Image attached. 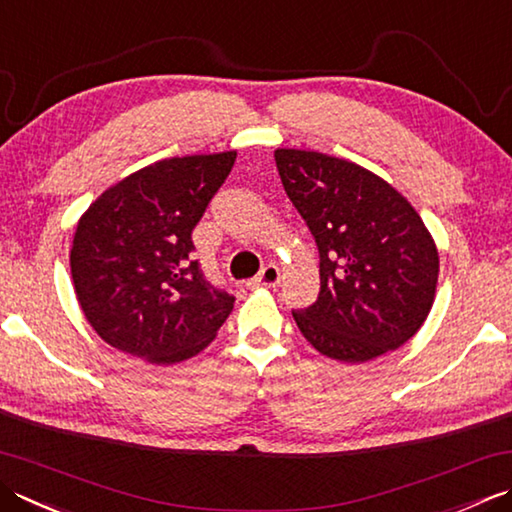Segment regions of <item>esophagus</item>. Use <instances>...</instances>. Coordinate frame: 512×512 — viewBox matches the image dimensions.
<instances>
[{
	"label": "esophagus",
	"instance_id": "34e87169",
	"mask_svg": "<svg viewBox=\"0 0 512 512\" xmlns=\"http://www.w3.org/2000/svg\"><path fill=\"white\" fill-rule=\"evenodd\" d=\"M279 282H282V273H279V268L275 264H268L259 270V275L253 279V282H250V286L275 288Z\"/></svg>",
	"mask_w": 512,
	"mask_h": 512
}]
</instances>
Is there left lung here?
Returning <instances> with one entry per match:
<instances>
[{"instance_id": "left-lung-1", "label": "left lung", "mask_w": 512, "mask_h": 512, "mask_svg": "<svg viewBox=\"0 0 512 512\" xmlns=\"http://www.w3.org/2000/svg\"><path fill=\"white\" fill-rule=\"evenodd\" d=\"M275 164L319 250V295L293 310L308 344L348 364L406 344L430 313L439 273L417 210L346 159L279 148Z\"/></svg>"}]
</instances>
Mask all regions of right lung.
Wrapping results in <instances>:
<instances>
[{
  "label": "right lung",
  "instance_id": "1",
  "mask_svg": "<svg viewBox=\"0 0 512 512\" xmlns=\"http://www.w3.org/2000/svg\"><path fill=\"white\" fill-rule=\"evenodd\" d=\"M235 157L230 150L162 159L108 188L79 219L70 273L106 344L177 364L213 342L235 295L206 279L193 230Z\"/></svg>",
  "mask_w": 512,
  "mask_h": 512
}]
</instances>
